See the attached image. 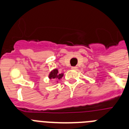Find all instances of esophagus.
Instances as JSON below:
<instances>
[{
    "instance_id": "34e87169",
    "label": "esophagus",
    "mask_w": 129,
    "mask_h": 129,
    "mask_svg": "<svg viewBox=\"0 0 129 129\" xmlns=\"http://www.w3.org/2000/svg\"><path fill=\"white\" fill-rule=\"evenodd\" d=\"M77 68H77L76 66H73V67H72V70H76Z\"/></svg>"
}]
</instances>
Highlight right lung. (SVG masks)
Returning a JSON list of instances; mask_svg holds the SVG:
<instances>
[{
    "label": "right lung",
    "mask_w": 129,
    "mask_h": 129,
    "mask_svg": "<svg viewBox=\"0 0 129 129\" xmlns=\"http://www.w3.org/2000/svg\"><path fill=\"white\" fill-rule=\"evenodd\" d=\"M62 76H63V74H59L57 70H53L52 72L50 73V74H49V78L50 79H51V78L60 79L62 78Z\"/></svg>",
    "instance_id": "obj_1"
}]
</instances>
